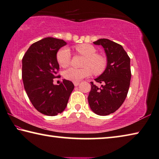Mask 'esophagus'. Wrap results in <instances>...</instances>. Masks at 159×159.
<instances>
[{
  "instance_id": "34e87169",
  "label": "esophagus",
  "mask_w": 159,
  "mask_h": 159,
  "mask_svg": "<svg viewBox=\"0 0 159 159\" xmlns=\"http://www.w3.org/2000/svg\"><path fill=\"white\" fill-rule=\"evenodd\" d=\"M73 84L75 85V87H77V86L80 84V82H74Z\"/></svg>"
}]
</instances>
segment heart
I'll return each mask as SVG.
<instances>
[{
	"label": "heart",
	"mask_w": 159,
	"mask_h": 159,
	"mask_svg": "<svg viewBox=\"0 0 159 159\" xmlns=\"http://www.w3.org/2000/svg\"><path fill=\"white\" fill-rule=\"evenodd\" d=\"M75 51L78 54L85 57L82 66L84 68L77 69L70 68L63 72V76L66 79L73 82H79L85 77L90 76L91 73L100 75L102 73L106 68L107 62L102 56L96 54V49L91 44H81L75 47ZM71 54L70 49L63 47L58 50L57 54L58 63L63 67L68 66L70 63Z\"/></svg>",
	"instance_id": "1"
}]
</instances>
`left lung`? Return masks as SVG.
<instances>
[{
  "label": "left lung",
  "mask_w": 159,
  "mask_h": 159,
  "mask_svg": "<svg viewBox=\"0 0 159 159\" xmlns=\"http://www.w3.org/2000/svg\"><path fill=\"white\" fill-rule=\"evenodd\" d=\"M93 44L104 48L107 67L95 79L96 82L103 84L101 88L91 82L88 101L94 113L106 116L117 110L126 98L131 78L130 58L121 44L108 39H99Z\"/></svg>",
  "instance_id": "8db88e82"
}]
</instances>
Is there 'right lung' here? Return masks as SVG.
I'll return each instance as SVG.
<instances>
[{
  "mask_svg": "<svg viewBox=\"0 0 159 159\" xmlns=\"http://www.w3.org/2000/svg\"><path fill=\"white\" fill-rule=\"evenodd\" d=\"M67 43L54 38L42 39L31 45L22 58V80L24 89L33 106L47 116H56L66 109L74 84L63 80L53 84L59 65L57 54Z\"/></svg>",
  "mask_w": 159,
  "mask_h": 159,
  "instance_id": "1",
  "label": "right lung"
}]
</instances>
